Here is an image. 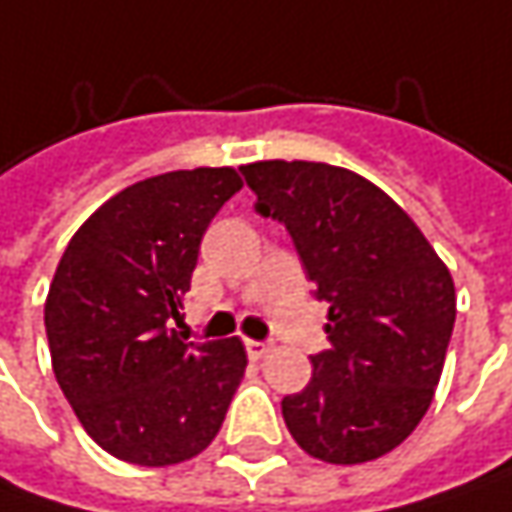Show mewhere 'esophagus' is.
Returning a JSON list of instances; mask_svg holds the SVG:
<instances>
[{
	"label": "esophagus",
	"instance_id": "esophagus-1",
	"mask_svg": "<svg viewBox=\"0 0 512 512\" xmlns=\"http://www.w3.org/2000/svg\"><path fill=\"white\" fill-rule=\"evenodd\" d=\"M244 347H247L250 361H259V358H265V355H268L271 344H265V341H244Z\"/></svg>",
	"mask_w": 512,
	"mask_h": 512
}]
</instances>
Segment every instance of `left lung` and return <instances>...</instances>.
Wrapping results in <instances>:
<instances>
[{"label":"left lung","mask_w":512,"mask_h":512,"mask_svg":"<svg viewBox=\"0 0 512 512\" xmlns=\"http://www.w3.org/2000/svg\"><path fill=\"white\" fill-rule=\"evenodd\" d=\"M241 171L329 303L332 347L311 358L309 384L282 399L291 437L341 466L393 452L443 373L457 311L446 262L399 203L349 168L259 160Z\"/></svg>","instance_id":"8db88e82"}]
</instances>
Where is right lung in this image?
Listing matches in <instances>:
<instances>
[{
    "instance_id": "1",
    "label": "right lung",
    "mask_w": 512,
    "mask_h": 512,
    "mask_svg": "<svg viewBox=\"0 0 512 512\" xmlns=\"http://www.w3.org/2000/svg\"><path fill=\"white\" fill-rule=\"evenodd\" d=\"M241 186L230 165L139 180L101 203L60 256L46 297L52 370L84 431L125 463L201 455L244 379L238 338L186 344L168 329L209 221Z\"/></svg>"
}]
</instances>
